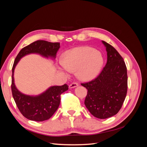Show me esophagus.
Masks as SVG:
<instances>
[{
	"label": "esophagus",
	"mask_w": 147,
	"mask_h": 147,
	"mask_svg": "<svg viewBox=\"0 0 147 147\" xmlns=\"http://www.w3.org/2000/svg\"><path fill=\"white\" fill-rule=\"evenodd\" d=\"M78 86V84L77 83H72L69 85V88H74Z\"/></svg>",
	"instance_id": "obj_1"
}]
</instances>
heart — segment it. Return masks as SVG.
Instances as JSON below:
<instances>
[{
  "instance_id": "obj_1",
  "label": "heart",
  "mask_w": 147,
  "mask_h": 147,
  "mask_svg": "<svg viewBox=\"0 0 147 147\" xmlns=\"http://www.w3.org/2000/svg\"><path fill=\"white\" fill-rule=\"evenodd\" d=\"M59 64L63 72L70 73L71 70H77L79 78L90 80L100 73L104 65V57L101 52L93 48L79 47L65 51Z\"/></svg>"
}]
</instances>
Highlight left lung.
I'll return each mask as SVG.
<instances>
[{
	"label": "left lung",
	"instance_id": "8db88e82",
	"mask_svg": "<svg viewBox=\"0 0 147 147\" xmlns=\"http://www.w3.org/2000/svg\"><path fill=\"white\" fill-rule=\"evenodd\" d=\"M107 52V61L101 72L92 80L81 83L87 90L86 107L93 116L105 119L121 109L127 90L125 63L114 47L102 41Z\"/></svg>",
	"mask_w": 147,
	"mask_h": 147
}]
</instances>
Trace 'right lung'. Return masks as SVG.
<instances>
[{
  "label": "right lung",
  "mask_w": 147,
  "mask_h": 147,
  "mask_svg": "<svg viewBox=\"0 0 147 147\" xmlns=\"http://www.w3.org/2000/svg\"><path fill=\"white\" fill-rule=\"evenodd\" d=\"M60 48L58 42L52 43L45 40L35 41L22 48L16 57L12 67L11 92L13 99L20 112L28 119L35 121H43L50 119L58 109L62 93L68 90V85L51 86L42 94L30 96L22 94L17 90L13 74L17 63L22 57L30 53H38L44 57H55Z\"/></svg>",
  "instance_id": "right-lung-1"
}]
</instances>
